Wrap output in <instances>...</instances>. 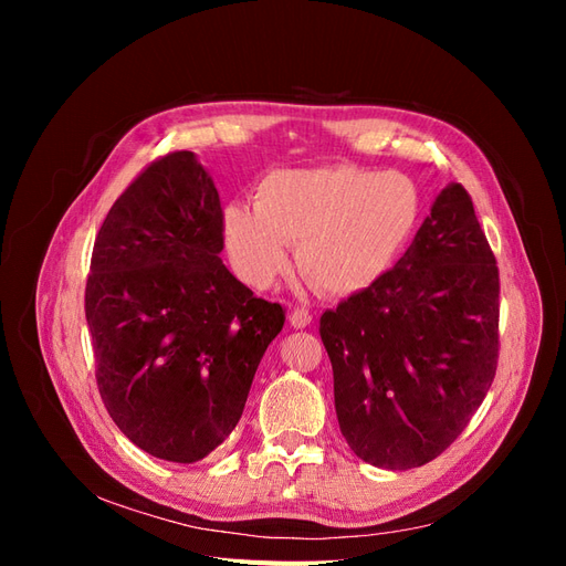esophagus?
Wrapping results in <instances>:
<instances>
[{
    "instance_id": "1",
    "label": "esophagus",
    "mask_w": 566,
    "mask_h": 566,
    "mask_svg": "<svg viewBox=\"0 0 566 566\" xmlns=\"http://www.w3.org/2000/svg\"><path fill=\"white\" fill-rule=\"evenodd\" d=\"M312 323V314L306 312V310H302V306H297V310H293L290 312V325H293V328H306V325Z\"/></svg>"
}]
</instances>
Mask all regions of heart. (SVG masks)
Wrapping results in <instances>:
<instances>
[{
  "instance_id": "heart-1",
  "label": "heart",
  "mask_w": 566,
  "mask_h": 566,
  "mask_svg": "<svg viewBox=\"0 0 566 566\" xmlns=\"http://www.w3.org/2000/svg\"><path fill=\"white\" fill-rule=\"evenodd\" d=\"M422 212L418 184L397 169L354 165L279 169L221 217L229 260L252 287H269L290 266V245L321 293H366L399 260Z\"/></svg>"
}]
</instances>
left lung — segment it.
Masks as SVG:
<instances>
[{"mask_svg": "<svg viewBox=\"0 0 566 566\" xmlns=\"http://www.w3.org/2000/svg\"><path fill=\"white\" fill-rule=\"evenodd\" d=\"M499 290L472 200L449 184L385 279L321 316L339 432L358 458L420 468L465 430L499 364Z\"/></svg>", "mask_w": 566, "mask_h": 566, "instance_id": "8db88e82", "label": "left lung"}]
</instances>
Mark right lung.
Returning <instances> with one entry per match:
<instances>
[{
	"label": "right lung",
	"instance_id": "right-lung-1",
	"mask_svg": "<svg viewBox=\"0 0 566 566\" xmlns=\"http://www.w3.org/2000/svg\"><path fill=\"white\" fill-rule=\"evenodd\" d=\"M221 205L191 150L148 165L101 227L84 312L96 382L134 447L198 462L233 432L283 306L221 262Z\"/></svg>",
	"mask_w": 566,
	"mask_h": 566
}]
</instances>
